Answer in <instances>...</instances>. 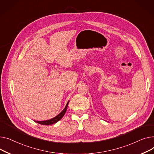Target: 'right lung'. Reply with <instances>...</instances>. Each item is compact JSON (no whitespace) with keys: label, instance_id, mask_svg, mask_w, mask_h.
I'll return each mask as SVG.
<instances>
[{"label":"right lung","instance_id":"add662e5","mask_svg":"<svg viewBox=\"0 0 154 154\" xmlns=\"http://www.w3.org/2000/svg\"><path fill=\"white\" fill-rule=\"evenodd\" d=\"M68 103L69 102L67 103L65 109L63 110V111L60 113L58 116H57L56 117H54V118L51 119H50V120H47V121H35L36 122H37L38 124H40L42 125H51V124H55L56 122H57L58 121H59L62 117H63V116L65 115L66 111V109L68 108Z\"/></svg>","mask_w":154,"mask_h":154}]
</instances>
